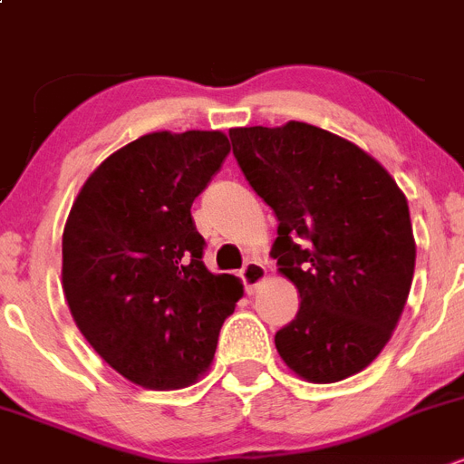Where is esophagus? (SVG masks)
Masks as SVG:
<instances>
[{
    "label": "esophagus",
    "mask_w": 464,
    "mask_h": 464,
    "mask_svg": "<svg viewBox=\"0 0 464 464\" xmlns=\"http://www.w3.org/2000/svg\"><path fill=\"white\" fill-rule=\"evenodd\" d=\"M265 278H266V269L260 260H248L244 269H241V280H244L246 290L248 292L257 290V287L265 283Z\"/></svg>",
    "instance_id": "obj_1"
}]
</instances>
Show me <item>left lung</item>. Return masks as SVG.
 Returning <instances> with one entry per match:
<instances>
[{
    "instance_id": "8db88e82",
    "label": "left lung",
    "mask_w": 464,
    "mask_h": 464,
    "mask_svg": "<svg viewBox=\"0 0 464 464\" xmlns=\"http://www.w3.org/2000/svg\"><path fill=\"white\" fill-rule=\"evenodd\" d=\"M229 138L278 218L271 255L301 296L276 334L280 359L315 384L356 375L389 343L414 278L405 193L363 149L304 121L232 129Z\"/></svg>"
}]
</instances>
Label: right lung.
Listing matches in <instances>:
<instances>
[{
	"instance_id": "obj_1",
	"label": "right lung",
	"mask_w": 464,
	"mask_h": 464,
	"mask_svg": "<svg viewBox=\"0 0 464 464\" xmlns=\"http://www.w3.org/2000/svg\"><path fill=\"white\" fill-rule=\"evenodd\" d=\"M229 154L220 130L149 133L84 181L62 239V285L101 359L144 389H184L211 365L244 285L211 274L190 207Z\"/></svg>"
}]
</instances>
